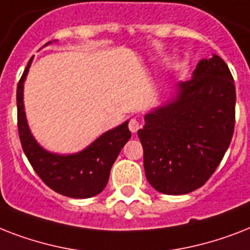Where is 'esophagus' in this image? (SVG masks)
<instances>
[{
    "label": "esophagus",
    "mask_w": 250,
    "mask_h": 250,
    "mask_svg": "<svg viewBox=\"0 0 250 250\" xmlns=\"http://www.w3.org/2000/svg\"><path fill=\"white\" fill-rule=\"evenodd\" d=\"M128 128L131 132H137V129L140 128V123H139V121H137L136 118H132L131 121H129V125H128Z\"/></svg>",
    "instance_id": "obj_1"
}]
</instances>
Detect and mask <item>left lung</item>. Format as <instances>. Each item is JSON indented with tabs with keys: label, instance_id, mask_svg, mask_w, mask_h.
Wrapping results in <instances>:
<instances>
[{
	"label": "left lung",
	"instance_id": "obj_1",
	"mask_svg": "<svg viewBox=\"0 0 250 250\" xmlns=\"http://www.w3.org/2000/svg\"><path fill=\"white\" fill-rule=\"evenodd\" d=\"M233 78L221 57L197 63L188 82L144 115L137 131L149 184L165 194L204 186L229 149L235 125Z\"/></svg>",
	"mask_w": 250,
	"mask_h": 250
}]
</instances>
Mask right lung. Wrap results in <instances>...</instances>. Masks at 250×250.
I'll return each instance as SVG.
<instances>
[{"label":"right lung","instance_id":"add662e5","mask_svg":"<svg viewBox=\"0 0 250 250\" xmlns=\"http://www.w3.org/2000/svg\"><path fill=\"white\" fill-rule=\"evenodd\" d=\"M49 44L52 42L46 45ZM32 60H29L17 89L18 128L21 148L36 174L57 193L71 198L93 197L104 190L109 180L111 166L122 148L131 139L129 121L100 135L80 152L60 154L46 150L31 132L23 101L24 82Z\"/></svg>","mask_w":250,"mask_h":250}]
</instances>
